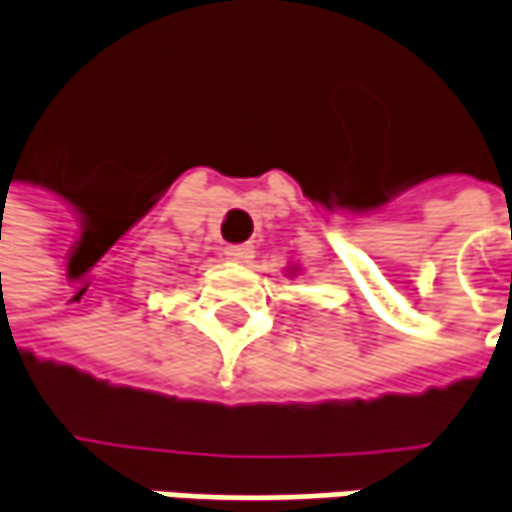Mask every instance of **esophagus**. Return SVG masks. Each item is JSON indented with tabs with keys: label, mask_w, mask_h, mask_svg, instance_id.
Masks as SVG:
<instances>
[{
	"label": "esophagus",
	"mask_w": 512,
	"mask_h": 512,
	"mask_svg": "<svg viewBox=\"0 0 512 512\" xmlns=\"http://www.w3.org/2000/svg\"><path fill=\"white\" fill-rule=\"evenodd\" d=\"M224 253H227V259L236 262V265H250L253 256H256V250H253L250 244H233V247H227Z\"/></svg>",
	"instance_id": "1"
}]
</instances>
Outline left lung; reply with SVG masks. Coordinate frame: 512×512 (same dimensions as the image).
Listing matches in <instances>:
<instances>
[{"label": "left lung", "mask_w": 512, "mask_h": 512, "mask_svg": "<svg viewBox=\"0 0 512 512\" xmlns=\"http://www.w3.org/2000/svg\"><path fill=\"white\" fill-rule=\"evenodd\" d=\"M296 273H299V265H291V268H288V276H296Z\"/></svg>", "instance_id": "8db88e82"}]
</instances>
